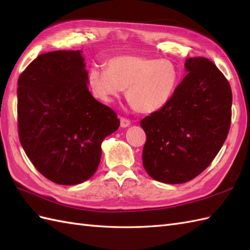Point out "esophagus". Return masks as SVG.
<instances>
[{
	"instance_id": "obj_1",
	"label": "esophagus",
	"mask_w": 250,
	"mask_h": 250,
	"mask_svg": "<svg viewBox=\"0 0 250 250\" xmlns=\"http://www.w3.org/2000/svg\"><path fill=\"white\" fill-rule=\"evenodd\" d=\"M131 125V121L125 118V117H120V125L122 128H126V126H129Z\"/></svg>"
}]
</instances>
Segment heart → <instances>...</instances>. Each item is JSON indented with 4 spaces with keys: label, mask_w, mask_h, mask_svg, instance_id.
<instances>
[{
    "label": "heart",
    "mask_w": 250,
    "mask_h": 250,
    "mask_svg": "<svg viewBox=\"0 0 250 250\" xmlns=\"http://www.w3.org/2000/svg\"><path fill=\"white\" fill-rule=\"evenodd\" d=\"M178 82L179 72L174 62L146 56H115L106 62V68L92 66L88 72V83L95 98L110 102L126 88V100L142 114L163 108Z\"/></svg>",
    "instance_id": "obj_1"
}]
</instances>
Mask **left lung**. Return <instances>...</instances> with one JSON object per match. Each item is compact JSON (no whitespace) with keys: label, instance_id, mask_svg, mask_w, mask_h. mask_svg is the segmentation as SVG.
I'll use <instances>...</instances> for the list:
<instances>
[{"label":"left lung","instance_id":"obj_1","mask_svg":"<svg viewBox=\"0 0 250 250\" xmlns=\"http://www.w3.org/2000/svg\"><path fill=\"white\" fill-rule=\"evenodd\" d=\"M187 75L171 101L140 122L146 133L143 166L166 184H183L198 176L219 152L232 116L230 83L204 57L186 59Z\"/></svg>","mask_w":250,"mask_h":250}]
</instances>
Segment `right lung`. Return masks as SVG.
Here are the masks:
<instances>
[{"label":"right lung","mask_w":250,"mask_h":250,"mask_svg":"<svg viewBox=\"0 0 250 250\" xmlns=\"http://www.w3.org/2000/svg\"><path fill=\"white\" fill-rule=\"evenodd\" d=\"M87 83L79 50L42 54L18 78L19 141L37 171L56 184L77 185L91 177L103 140L120 125Z\"/></svg>","instance_id":"obj_1"}]
</instances>
